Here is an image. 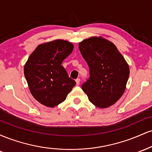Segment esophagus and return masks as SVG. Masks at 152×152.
I'll return each instance as SVG.
<instances>
[{
    "label": "esophagus",
    "mask_w": 152,
    "mask_h": 152,
    "mask_svg": "<svg viewBox=\"0 0 152 152\" xmlns=\"http://www.w3.org/2000/svg\"><path fill=\"white\" fill-rule=\"evenodd\" d=\"M76 85L78 86V85L80 84V78H76Z\"/></svg>",
    "instance_id": "obj_1"
}]
</instances>
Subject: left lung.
<instances>
[{
  "mask_svg": "<svg viewBox=\"0 0 152 152\" xmlns=\"http://www.w3.org/2000/svg\"><path fill=\"white\" fill-rule=\"evenodd\" d=\"M82 56L89 68V78L81 88L99 108L113 105L121 98L129 76L128 64L114 43L91 37L79 43Z\"/></svg>",
  "mask_w": 152,
  "mask_h": 152,
  "instance_id": "1",
  "label": "left lung"
}]
</instances>
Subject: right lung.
<instances>
[{
    "label": "right lung",
    "instance_id": "add662e5",
    "mask_svg": "<svg viewBox=\"0 0 152 152\" xmlns=\"http://www.w3.org/2000/svg\"><path fill=\"white\" fill-rule=\"evenodd\" d=\"M73 49L71 43L56 40L39 45L28 59L24 75L31 94L43 105H58L76 85L61 66Z\"/></svg>",
    "mask_w": 152,
    "mask_h": 152
}]
</instances>
